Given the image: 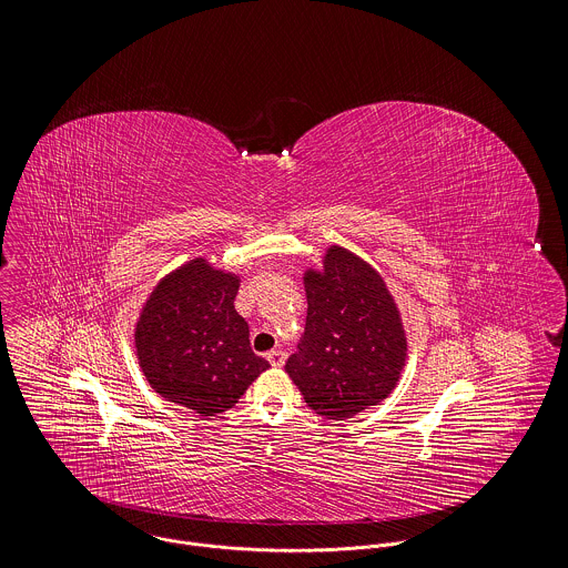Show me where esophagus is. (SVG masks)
I'll list each match as a JSON object with an SVG mask.
<instances>
[{
	"mask_svg": "<svg viewBox=\"0 0 568 568\" xmlns=\"http://www.w3.org/2000/svg\"><path fill=\"white\" fill-rule=\"evenodd\" d=\"M266 357H268V362H271L273 366H284V362H286V353H284L282 348H273Z\"/></svg>",
	"mask_w": 568,
	"mask_h": 568,
	"instance_id": "obj_1",
	"label": "esophagus"
}]
</instances>
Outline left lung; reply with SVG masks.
I'll return each mask as SVG.
<instances>
[{"label":"left lung","mask_w":568,"mask_h":568,"mask_svg":"<svg viewBox=\"0 0 568 568\" xmlns=\"http://www.w3.org/2000/svg\"><path fill=\"white\" fill-rule=\"evenodd\" d=\"M308 313L286 373L304 402L346 419L382 402L406 359L399 311L382 277L357 255L331 246L322 271L304 277Z\"/></svg>","instance_id":"obj_1"}]
</instances>
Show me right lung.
I'll use <instances>...</instances> for the list:
<instances>
[{"mask_svg": "<svg viewBox=\"0 0 568 568\" xmlns=\"http://www.w3.org/2000/svg\"><path fill=\"white\" fill-rule=\"evenodd\" d=\"M240 280L193 260L158 284L135 328L140 366L169 402L202 417L237 404L271 364L255 355L235 311Z\"/></svg>", "mask_w": 568, "mask_h": 568, "instance_id": "obj_1", "label": "right lung"}]
</instances>
